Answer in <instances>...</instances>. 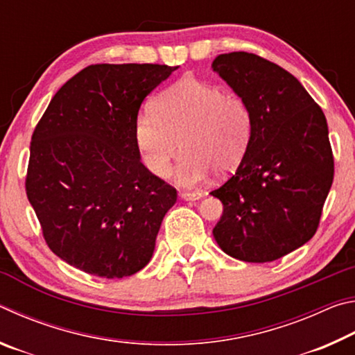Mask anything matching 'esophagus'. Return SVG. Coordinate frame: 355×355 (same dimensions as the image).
<instances>
[{"mask_svg":"<svg viewBox=\"0 0 355 355\" xmlns=\"http://www.w3.org/2000/svg\"><path fill=\"white\" fill-rule=\"evenodd\" d=\"M180 197L183 200H199L202 197V192L199 191H182L180 192Z\"/></svg>","mask_w":355,"mask_h":355,"instance_id":"1","label":"esophagus"}]
</instances>
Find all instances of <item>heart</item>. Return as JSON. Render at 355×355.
<instances>
[{
	"instance_id": "heart-1",
	"label": "heart",
	"mask_w": 355,
	"mask_h": 355,
	"mask_svg": "<svg viewBox=\"0 0 355 355\" xmlns=\"http://www.w3.org/2000/svg\"><path fill=\"white\" fill-rule=\"evenodd\" d=\"M254 119L243 97L225 94L218 84L184 76L161 92L153 112L136 120V142L153 175L164 178L180 161L177 178L196 184L211 171L225 175L236 169L248 153Z\"/></svg>"
}]
</instances>
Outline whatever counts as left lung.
I'll list each match as a JSON object with an SVG mask.
<instances>
[{"label": "left lung", "mask_w": 355, "mask_h": 355, "mask_svg": "<svg viewBox=\"0 0 355 355\" xmlns=\"http://www.w3.org/2000/svg\"><path fill=\"white\" fill-rule=\"evenodd\" d=\"M211 67L248 101L254 119L241 164L209 192L224 205L213 235L236 260L274 261L320 225L334 182L326 116L290 71L254 53L219 55Z\"/></svg>", "instance_id": "8db88e82"}]
</instances>
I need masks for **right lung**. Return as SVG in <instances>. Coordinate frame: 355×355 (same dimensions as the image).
<instances>
[{
  "label": "right lung",
  "mask_w": 355,
  "mask_h": 355,
  "mask_svg": "<svg viewBox=\"0 0 355 355\" xmlns=\"http://www.w3.org/2000/svg\"><path fill=\"white\" fill-rule=\"evenodd\" d=\"M178 67L95 64L51 98L31 139L26 196L55 254L122 279L146 266L177 189L141 163L144 98Z\"/></svg>",
  "instance_id": "1"
}]
</instances>
